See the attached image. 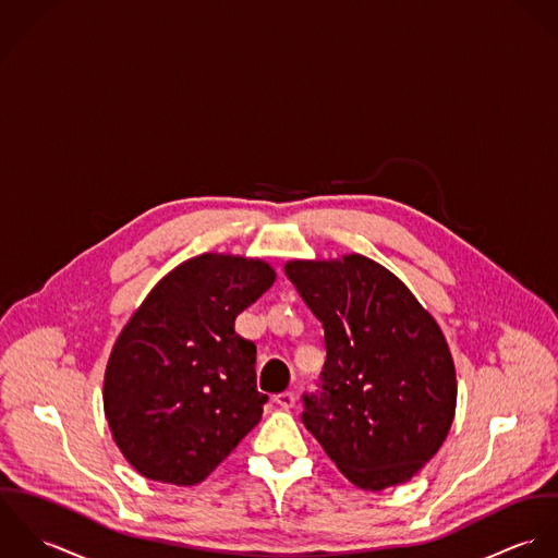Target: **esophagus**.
I'll list each match as a JSON object with an SVG mask.
<instances>
[{"instance_id": "esophagus-1", "label": "esophagus", "mask_w": 558, "mask_h": 558, "mask_svg": "<svg viewBox=\"0 0 558 558\" xmlns=\"http://www.w3.org/2000/svg\"><path fill=\"white\" fill-rule=\"evenodd\" d=\"M274 403L282 410H291L295 405V395L293 392H280L274 397Z\"/></svg>"}]
</instances>
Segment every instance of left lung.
<instances>
[{"label": "left lung", "instance_id": "1", "mask_svg": "<svg viewBox=\"0 0 558 558\" xmlns=\"http://www.w3.org/2000/svg\"><path fill=\"white\" fill-rule=\"evenodd\" d=\"M284 271L326 330L324 392L304 397L306 429L355 487L408 483L445 445L457 408L438 322L362 254L289 260Z\"/></svg>", "mask_w": 558, "mask_h": 558}]
</instances>
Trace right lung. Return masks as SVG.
<instances>
[{"instance_id": "obj_1", "label": "right lung", "mask_w": 558, "mask_h": 558, "mask_svg": "<svg viewBox=\"0 0 558 558\" xmlns=\"http://www.w3.org/2000/svg\"><path fill=\"white\" fill-rule=\"evenodd\" d=\"M274 282L260 258L209 252L166 274L131 315L106 366L104 410L142 476L196 485L258 425L267 395L234 319Z\"/></svg>"}]
</instances>
